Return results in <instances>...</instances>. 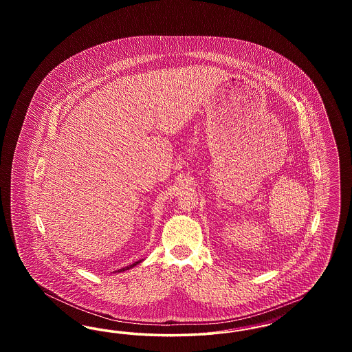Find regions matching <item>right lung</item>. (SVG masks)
<instances>
[{"label": "right lung", "instance_id": "1", "mask_svg": "<svg viewBox=\"0 0 352 352\" xmlns=\"http://www.w3.org/2000/svg\"><path fill=\"white\" fill-rule=\"evenodd\" d=\"M141 263V260L140 261H135V263H133V264H131V265H128V267H125V268L120 269L118 272H124V270H128V269L133 268V267H135L137 264H140Z\"/></svg>", "mask_w": 352, "mask_h": 352}]
</instances>
